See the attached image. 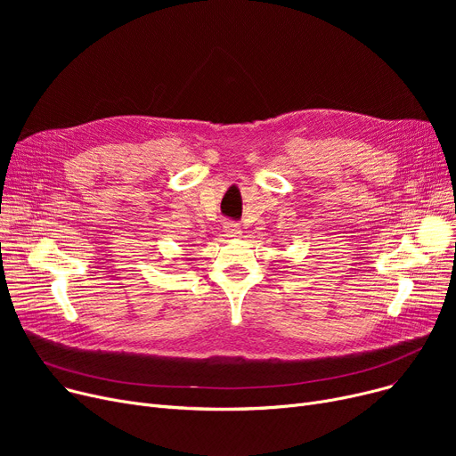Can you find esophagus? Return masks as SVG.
Returning <instances> with one entry per match:
<instances>
[{"mask_svg": "<svg viewBox=\"0 0 456 456\" xmlns=\"http://www.w3.org/2000/svg\"><path fill=\"white\" fill-rule=\"evenodd\" d=\"M224 231H225V234L227 236H240L242 234V229H240V225L238 224H234V222H225L224 224Z\"/></svg>", "mask_w": 456, "mask_h": 456, "instance_id": "1", "label": "esophagus"}]
</instances>
